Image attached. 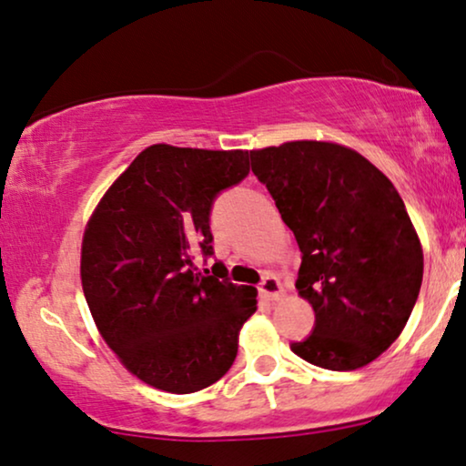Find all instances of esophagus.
<instances>
[{
	"instance_id": "obj_1",
	"label": "esophagus",
	"mask_w": 466,
	"mask_h": 466,
	"mask_svg": "<svg viewBox=\"0 0 466 466\" xmlns=\"http://www.w3.org/2000/svg\"><path fill=\"white\" fill-rule=\"evenodd\" d=\"M260 295H263L267 301H279V299L284 297V289L282 284H279V279L273 276V273H267L263 282H260Z\"/></svg>"
}]
</instances>
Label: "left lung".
I'll return each instance as SVG.
<instances>
[{
    "instance_id": "obj_1",
    "label": "left lung",
    "mask_w": 466,
    "mask_h": 466,
    "mask_svg": "<svg viewBox=\"0 0 466 466\" xmlns=\"http://www.w3.org/2000/svg\"><path fill=\"white\" fill-rule=\"evenodd\" d=\"M250 158L295 233V286L316 314L290 350L330 371L369 365L405 329L422 286V244L403 199L371 161L335 142L299 139Z\"/></svg>"
}]
</instances>
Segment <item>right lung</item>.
Listing matches in <instances>:
<instances>
[{
  "label": "right lung",
  "instance_id": "1",
  "mask_svg": "<svg viewBox=\"0 0 466 466\" xmlns=\"http://www.w3.org/2000/svg\"><path fill=\"white\" fill-rule=\"evenodd\" d=\"M248 171V150L148 146L86 222L80 279L88 309L104 341L144 384L197 392L238 356L257 289L195 273L193 252L212 254L214 197Z\"/></svg>",
  "mask_w": 466,
  "mask_h": 466
}]
</instances>
